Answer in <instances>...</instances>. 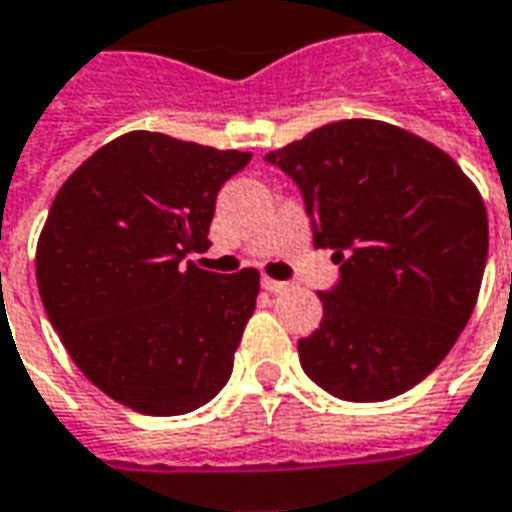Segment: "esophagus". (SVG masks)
<instances>
[{"label": "esophagus", "mask_w": 512, "mask_h": 512, "mask_svg": "<svg viewBox=\"0 0 512 512\" xmlns=\"http://www.w3.org/2000/svg\"><path fill=\"white\" fill-rule=\"evenodd\" d=\"M263 288H266L268 293H280V291H285V288H288V282L271 280V277H266V280H263Z\"/></svg>", "instance_id": "1"}]
</instances>
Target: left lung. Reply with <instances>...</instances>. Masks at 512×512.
<instances>
[{"mask_svg": "<svg viewBox=\"0 0 512 512\" xmlns=\"http://www.w3.org/2000/svg\"><path fill=\"white\" fill-rule=\"evenodd\" d=\"M305 196L313 244L341 280L318 291L321 327L299 341L310 380L346 402L410 391L449 355L488 260L477 185L443 149L374 119H346L268 152Z\"/></svg>", "mask_w": 512, "mask_h": 512, "instance_id": "left-lung-1", "label": "left lung"}]
</instances>
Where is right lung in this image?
<instances>
[{
	"label": "right lung",
	"mask_w": 512,
	"mask_h": 512,
	"mask_svg": "<svg viewBox=\"0 0 512 512\" xmlns=\"http://www.w3.org/2000/svg\"><path fill=\"white\" fill-rule=\"evenodd\" d=\"M252 152L124 132L63 182L35 252L38 293L82 374L144 416H182L227 385L260 274H213L216 196Z\"/></svg>",
	"instance_id": "obj_1"
}]
</instances>
